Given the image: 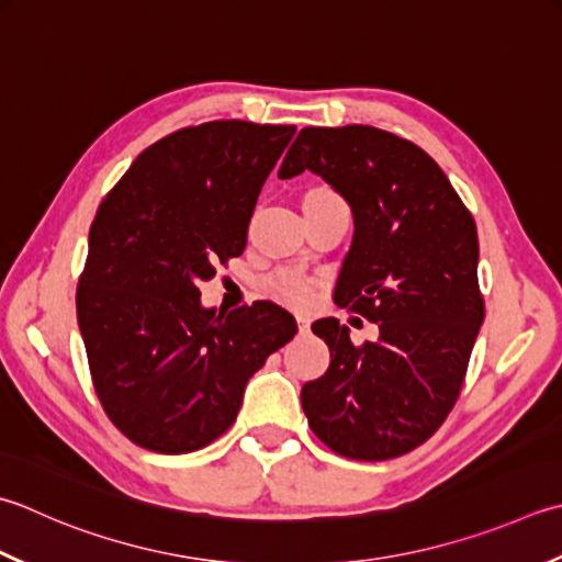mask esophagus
<instances>
[{"instance_id": "obj_1", "label": "esophagus", "mask_w": 562, "mask_h": 562, "mask_svg": "<svg viewBox=\"0 0 562 562\" xmlns=\"http://www.w3.org/2000/svg\"><path fill=\"white\" fill-rule=\"evenodd\" d=\"M296 328H300V334H310V318L296 316Z\"/></svg>"}]
</instances>
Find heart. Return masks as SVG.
<instances>
[{
    "mask_svg": "<svg viewBox=\"0 0 562 562\" xmlns=\"http://www.w3.org/2000/svg\"><path fill=\"white\" fill-rule=\"evenodd\" d=\"M312 194H326V190ZM270 292L290 304H306L312 296V280L296 270H280L270 278Z\"/></svg>",
    "mask_w": 562,
    "mask_h": 562,
    "instance_id": "obj_1",
    "label": "heart"
}]
</instances>
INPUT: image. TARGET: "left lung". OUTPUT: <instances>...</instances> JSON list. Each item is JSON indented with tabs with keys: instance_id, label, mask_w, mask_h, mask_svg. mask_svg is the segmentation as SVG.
Here are the masks:
<instances>
[{
	"instance_id": "obj_1",
	"label": "left lung",
	"mask_w": 562,
	"mask_h": 562,
	"mask_svg": "<svg viewBox=\"0 0 562 562\" xmlns=\"http://www.w3.org/2000/svg\"><path fill=\"white\" fill-rule=\"evenodd\" d=\"M304 170L353 209L336 302L380 328L358 346L338 318L312 326L331 366L302 387L304 414L338 456H404L456 406L485 322L475 218L428 153L375 126L302 128L278 175Z\"/></svg>"
}]
</instances>
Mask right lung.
<instances>
[{"label":"right lung","mask_w":562,"mask_h":562,"mask_svg":"<svg viewBox=\"0 0 562 562\" xmlns=\"http://www.w3.org/2000/svg\"><path fill=\"white\" fill-rule=\"evenodd\" d=\"M294 126L240 119L153 143L99 204L77 282L94 392L121 434L192 453L236 422L248 380L296 334L272 302L216 314L200 282L246 248L262 182Z\"/></svg>","instance_id":"obj_1"}]
</instances>
